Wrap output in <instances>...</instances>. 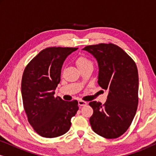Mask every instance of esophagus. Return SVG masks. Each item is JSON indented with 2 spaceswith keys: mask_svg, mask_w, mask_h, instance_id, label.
<instances>
[{
  "mask_svg": "<svg viewBox=\"0 0 156 156\" xmlns=\"http://www.w3.org/2000/svg\"><path fill=\"white\" fill-rule=\"evenodd\" d=\"M79 103V105H80V106H85L87 105V102L84 101H82V100H80V101H78Z\"/></svg>",
  "mask_w": 156,
  "mask_h": 156,
  "instance_id": "34e87169",
  "label": "esophagus"
}]
</instances>
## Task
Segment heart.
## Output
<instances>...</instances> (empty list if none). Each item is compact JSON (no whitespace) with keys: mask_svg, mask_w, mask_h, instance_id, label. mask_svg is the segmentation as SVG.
Listing matches in <instances>:
<instances>
[{"mask_svg":"<svg viewBox=\"0 0 156 156\" xmlns=\"http://www.w3.org/2000/svg\"><path fill=\"white\" fill-rule=\"evenodd\" d=\"M76 65L80 69L84 68L91 67L93 68L94 63L90 58H89L87 55H81L76 59Z\"/></svg>","mask_w":156,"mask_h":156,"instance_id":"1","label":"heart"}]
</instances>
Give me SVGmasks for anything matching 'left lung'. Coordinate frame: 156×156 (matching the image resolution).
I'll list each match as a JSON object with an SVG mask.
<instances>
[{
	"label": "left lung",
	"instance_id": "left-lung-1",
	"mask_svg": "<svg viewBox=\"0 0 156 156\" xmlns=\"http://www.w3.org/2000/svg\"><path fill=\"white\" fill-rule=\"evenodd\" d=\"M83 50L97 59L98 84L108 90L106 101H93L89 119L93 131L106 138H116L131 126L138 104V73L133 59L113 43L86 46Z\"/></svg>",
	"mask_w": 156,
	"mask_h": 156
}]
</instances>
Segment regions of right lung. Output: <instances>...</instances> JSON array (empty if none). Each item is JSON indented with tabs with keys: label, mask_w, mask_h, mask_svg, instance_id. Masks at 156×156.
<instances>
[{
	"label": "right lung",
	"mask_w": 156,
	"mask_h": 156,
	"mask_svg": "<svg viewBox=\"0 0 156 156\" xmlns=\"http://www.w3.org/2000/svg\"><path fill=\"white\" fill-rule=\"evenodd\" d=\"M77 49L47 48L27 64L23 72V107L30 124L44 138L58 137L67 133L71 126V118L79 109L76 100L67 101L54 96L60 82L64 61Z\"/></svg>",
	"instance_id": "right-lung-1"
}]
</instances>
